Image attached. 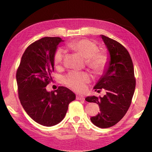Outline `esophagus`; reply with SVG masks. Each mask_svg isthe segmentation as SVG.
<instances>
[{"label":"esophagus","mask_w":152,"mask_h":152,"mask_svg":"<svg viewBox=\"0 0 152 152\" xmlns=\"http://www.w3.org/2000/svg\"><path fill=\"white\" fill-rule=\"evenodd\" d=\"M76 99L83 101V100H84V97L82 96V95H76Z\"/></svg>","instance_id":"esophagus-1"}]
</instances>
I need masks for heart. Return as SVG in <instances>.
Masks as SVG:
<instances>
[{"label": "heart", "instance_id": "obj_1", "mask_svg": "<svg viewBox=\"0 0 152 152\" xmlns=\"http://www.w3.org/2000/svg\"><path fill=\"white\" fill-rule=\"evenodd\" d=\"M68 47L86 59V65L96 73H101L107 68L109 56L103 51H98V45L92 41L87 39L74 40L68 43ZM63 60V51L61 49H58L53 55L55 66L60 67ZM91 79V75L86 72L71 71L64 76V82L74 91H82Z\"/></svg>", "mask_w": 152, "mask_h": 152}]
</instances>
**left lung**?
<instances>
[{
	"label": "left lung",
	"instance_id": "8db88e82",
	"mask_svg": "<svg viewBox=\"0 0 152 152\" xmlns=\"http://www.w3.org/2000/svg\"><path fill=\"white\" fill-rule=\"evenodd\" d=\"M109 51L110 59L107 68L94 89L104 88L103 97L87 96L89 102L99 104L100 113L91 118L94 125L108 128L119 121L127 112L135 88L134 68L132 58L126 48L117 41L101 35Z\"/></svg>",
	"mask_w": 152,
	"mask_h": 152
}]
</instances>
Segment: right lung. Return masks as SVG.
I'll return each mask as SVG.
<instances>
[{
  "label": "right lung",
  "instance_id": "obj_1",
  "mask_svg": "<svg viewBox=\"0 0 152 152\" xmlns=\"http://www.w3.org/2000/svg\"><path fill=\"white\" fill-rule=\"evenodd\" d=\"M61 42L60 37H45L31 43L23 54L16 74L20 104L33 120L46 127L61 122L68 104L76 99L66 87L51 92L45 88L52 79L53 55Z\"/></svg>",
  "mask_w": 152,
  "mask_h": 152
}]
</instances>
